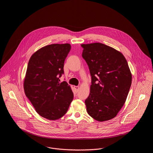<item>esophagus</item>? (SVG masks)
Returning <instances> with one entry per match:
<instances>
[{"label": "esophagus", "instance_id": "1", "mask_svg": "<svg viewBox=\"0 0 153 153\" xmlns=\"http://www.w3.org/2000/svg\"><path fill=\"white\" fill-rule=\"evenodd\" d=\"M74 89H76V92H77L78 91H79V88H80V87H79V86H74Z\"/></svg>", "mask_w": 153, "mask_h": 153}]
</instances>
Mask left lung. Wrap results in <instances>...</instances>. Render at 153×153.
Here are the masks:
<instances>
[{"instance_id": "1", "label": "left lung", "mask_w": 153, "mask_h": 153, "mask_svg": "<svg viewBox=\"0 0 153 153\" xmlns=\"http://www.w3.org/2000/svg\"><path fill=\"white\" fill-rule=\"evenodd\" d=\"M82 56L92 78L85 100L89 116L99 122L116 117L123 106L132 82V74L123 54L101 43L81 44Z\"/></svg>"}]
</instances>
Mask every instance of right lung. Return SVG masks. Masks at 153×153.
Listing matches in <instances>:
<instances>
[{
    "label": "right lung",
    "instance_id": "1",
    "mask_svg": "<svg viewBox=\"0 0 153 153\" xmlns=\"http://www.w3.org/2000/svg\"><path fill=\"white\" fill-rule=\"evenodd\" d=\"M71 49L69 44H51L40 48L30 58L24 91L36 112L48 120L63 117L73 100L71 86L59 80Z\"/></svg>",
    "mask_w": 153,
    "mask_h": 153
}]
</instances>
